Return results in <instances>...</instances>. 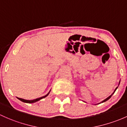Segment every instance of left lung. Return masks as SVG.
Returning <instances> with one entry per match:
<instances>
[{"instance_id": "8db88e82", "label": "left lung", "mask_w": 127, "mask_h": 127, "mask_svg": "<svg viewBox=\"0 0 127 127\" xmlns=\"http://www.w3.org/2000/svg\"><path fill=\"white\" fill-rule=\"evenodd\" d=\"M120 81H121V80H120ZM119 84H120V81H119ZM117 88H118V86H117V87L116 88V89H115V90H114V92H113V94H111V95H109V97H107V98H106V99H105V100H103V101H102V102H101L100 103H98V104H100V103H103V102H106V101H107V100H109V98H111V96H112V95H113V94H114V93H115L116 90V89H117Z\"/></svg>"}]
</instances>
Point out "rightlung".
<instances>
[{"mask_svg":"<svg viewBox=\"0 0 127 127\" xmlns=\"http://www.w3.org/2000/svg\"><path fill=\"white\" fill-rule=\"evenodd\" d=\"M51 91V90H50ZM50 91L49 92V93L48 94H47L46 95L43 96V97H39V98H36V99H34V100H25V99H23V98H18V97H17V98H18L19 100H20L21 101H22V102H24V103H34V102H38V101L40 100L41 99H42V98H45V97H46L49 94V93H50Z\"/></svg>","mask_w":127,"mask_h":127,"instance_id":"right-lung-1","label":"right lung"}]
</instances>
